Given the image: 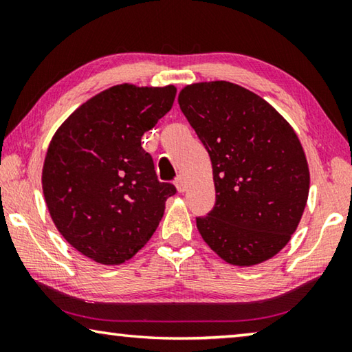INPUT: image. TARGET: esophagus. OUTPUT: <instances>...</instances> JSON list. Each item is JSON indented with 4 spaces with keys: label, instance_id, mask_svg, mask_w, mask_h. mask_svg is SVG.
<instances>
[{
    "label": "esophagus",
    "instance_id": "34e87169",
    "mask_svg": "<svg viewBox=\"0 0 352 352\" xmlns=\"http://www.w3.org/2000/svg\"><path fill=\"white\" fill-rule=\"evenodd\" d=\"M175 188H177L178 192H184V190H186V178H184L183 175L177 177V180H175Z\"/></svg>",
    "mask_w": 352,
    "mask_h": 352
}]
</instances>
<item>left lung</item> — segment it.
Instances as JSON below:
<instances>
[{
  "label": "left lung",
  "mask_w": 352,
  "mask_h": 352,
  "mask_svg": "<svg viewBox=\"0 0 352 352\" xmlns=\"http://www.w3.org/2000/svg\"><path fill=\"white\" fill-rule=\"evenodd\" d=\"M178 105L210 153L216 204L197 230L231 265L287 245L307 204L309 166L290 124L258 94L226 80L186 85Z\"/></svg>",
  "instance_id": "left-lung-1"
}]
</instances>
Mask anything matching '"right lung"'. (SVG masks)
Listing matches in <instances>:
<instances>
[{
	"label": "right lung",
	"mask_w": 352,
	"mask_h": 352,
	"mask_svg": "<svg viewBox=\"0 0 352 352\" xmlns=\"http://www.w3.org/2000/svg\"><path fill=\"white\" fill-rule=\"evenodd\" d=\"M177 88L121 83L65 119L47 147L41 188L65 241L98 264L119 265L146 245L174 184L160 183L141 136L172 109Z\"/></svg>",
	"instance_id": "1"
}]
</instances>
